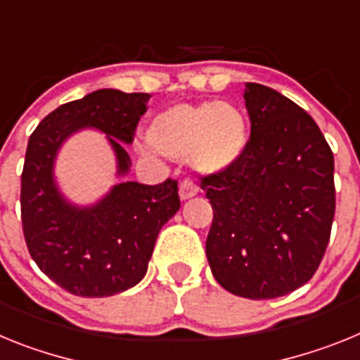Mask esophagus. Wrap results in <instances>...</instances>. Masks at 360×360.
I'll return each mask as SVG.
<instances>
[{
	"instance_id": "esophagus-1",
	"label": "esophagus",
	"mask_w": 360,
	"mask_h": 360,
	"mask_svg": "<svg viewBox=\"0 0 360 360\" xmlns=\"http://www.w3.org/2000/svg\"><path fill=\"white\" fill-rule=\"evenodd\" d=\"M196 193H198V187L191 182V180H184V182L180 184V189H178V195H180V200H182V202L196 196Z\"/></svg>"
}]
</instances>
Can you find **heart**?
I'll use <instances>...</instances> for the list:
<instances>
[{
	"label": "heart",
	"mask_w": 360,
	"mask_h": 360,
	"mask_svg": "<svg viewBox=\"0 0 360 360\" xmlns=\"http://www.w3.org/2000/svg\"><path fill=\"white\" fill-rule=\"evenodd\" d=\"M155 149L171 158H189L203 174L229 169L243 158L249 126L238 108L219 101L176 104L153 117L146 129Z\"/></svg>",
	"instance_id": "1"
}]
</instances>
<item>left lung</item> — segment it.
<instances>
[{"mask_svg": "<svg viewBox=\"0 0 360 360\" xmlns=\"http://www.w3.org/2000/svg\"><path fill=\"white\" fill-rule=\"evenodd\" d=\"M250 141L243 158L202 178L214 211L205 252L216 281L274 299L316 274L335 214L333 153L316 120L279 91L245 82Z\"/></svg>", "mask_w": 360, "mask_h": 360, "instance_id": "left-lung-1", "label": "left lung"}]
</instances>
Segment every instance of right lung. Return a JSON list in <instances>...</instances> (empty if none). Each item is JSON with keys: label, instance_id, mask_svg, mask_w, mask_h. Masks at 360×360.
Wrapping results in <instances>:
<instances>
[{"label": "right lung", "instance_id": "add662e5", "mask_svg": "<svg viewBox=\"0 0 360 360\" xmlns=\"http://www.w3.org/2000/svg\"><path fill=\"white\" fill-rule=\"evenodd\" d=\"M149 94L97 90L53 110L28 139L21 174V221L28 252L41 272L66 292L108 297L135 287L148 272L158 232L180 209L178 184L126 182L103 198L77 205L63 195L56 160L63 144L82 129L106 135L117 178H126L136 122Z\"/></svg>", "mask_w": 360, "mask_h": 360}]
</instances>
